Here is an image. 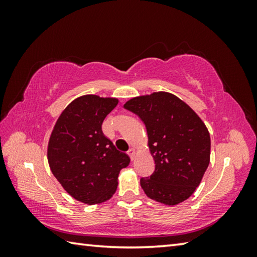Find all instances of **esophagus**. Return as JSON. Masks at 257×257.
Segmentation results:
<instances>
[{
	"mask_svg": "<svg viewBox=\"0 0 257 257\" xmlns=\"http://www.w3.org/2000/svg\"><path fill=\"white\" fill-rule=\"evenodd\" d=\"M128 155L130 156V159H132V161H134V159H135V156H136V150L135 149H130L128 152Z\"/></svg>",
	"mask_w": 257,
	"mask_h": 257,
	"instance_id": "1",
	"label": "esophagus"
}]
</instances>
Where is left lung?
Wrapping results in <instances>:
<instances>
[{"label":"left lung","instance_id":"8db88e82","mask_svg":"<svg viewBox=\"0 0 257 257\" xmlns=\"http://www.w3.org/2000/svg\"><path fill=\"white\" fill-rule=\"evenodd\" d=\"M124 108L145 123L155 170L142 178L146 196L173 206L189 198L210 164L211 138L205 123L188 104L168 92L134 97Z\"/></svg>","mask_w":257,"mask_h":257}]
</instances>
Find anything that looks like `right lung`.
Returning a JSON list of instances; mask_svg holds the SVG:
<instances>
[{
	"instance_id": "right-lung-1",
	"label": "right lung",
	"mask_w": 257,
	"mask_h": 257,
	"mask_svg": "<svg viewBox=\"0 0 257 257\" xmlns=\"http://www.w3.org/2000/svg\"><path fill=\"white\" fill-rule=\"evenodd\" d=\"M118 103L114 97L82 95L62 111L50 136L52 173L71 197L88 205L113 196L121 169L130 163L102 132L104 119Z\"/></svg>"
}]
</instances>
